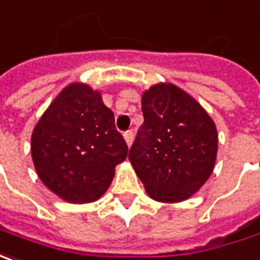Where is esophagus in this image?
Masks as SVG:
<instances>
[{"label": "esophagus", "mask_w": 260, "mask_h": 260, "mask_svg": "<svg viewBox=\"0 0 260 260\" xmlns=\"http://www.w3.org/2000/svg\"><path fill=\"white\" fill-rule=\"evenodd\" d=\"M123 138L126 141V144H128V147L132 145V142H134V132L132 131H126L125 134H123Z\"/></svg>", "instance_id": "esophagus-1"}]
</instances>
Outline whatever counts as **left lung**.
Wrapping results in <instances>:
<instances>
[{
	"label": "left lung",
	"mask_w": 260,
	"mask_h": 260,
	"mask_svg": "<svg viewBox=\"0 0 260 260\" xmlns=\"http://www.w3.org/2000/svg\"><path fill=\"white\" fill-rule=\"evenodd\" d=\"M141 103L144 123L129 149L131 164L151 199L187 200L213 173L216 125L200 103L173 83L151 86Z\"/></svg>",
	"instance_id": "obj_1"
}]
</instances>
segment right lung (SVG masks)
<instances>
[{
    "label": "right lung",
    "mask_w": 260,
    "mask_h": 260,
    "mask_svg": "<svg viewBox=\"0 0 260 260\" xmlns=\"http://www.w3.org/2000/svg\"><path fill=\"white\" fill-rule=\"evenodd\" d=\"M128 145L102 96L85 83H70L37 122L31 157L43 184L64 202L92 203L111 185Z\"/></svg>",
    "instance_id": "right-lung-1"
}]
</instances>
